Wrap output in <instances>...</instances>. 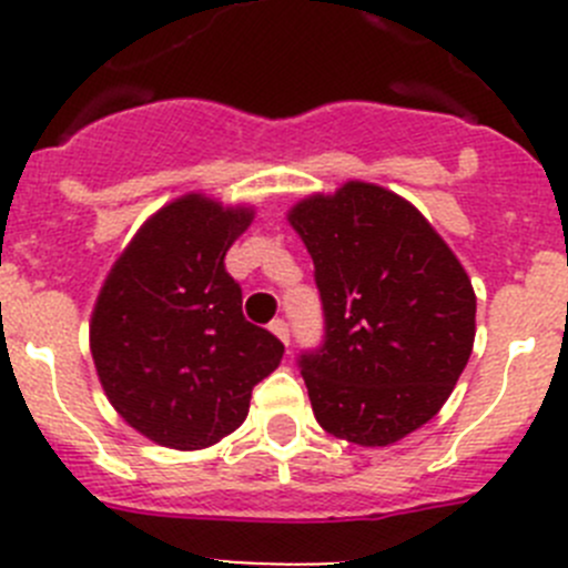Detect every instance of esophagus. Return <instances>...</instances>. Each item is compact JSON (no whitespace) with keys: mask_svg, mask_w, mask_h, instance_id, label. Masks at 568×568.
<instances>
[{"mask_svg":"<svg viewBox=\"0 0 568 568\" xmlns=\"http://www.w3.org/2000/svg\"><path fill=\"white\" fill-rule=\"evenodd\" d=\"M268 329H272V332H274V335H277V337H280V341H283V343H285V346H288L291 335H288V324H285V321H283V318H274V321H272V324H268Z\"/></svg>","mask_w":568,"mask_h":568,"instance_id":"esophagus-1","label":"esophagus"}]
</instances>
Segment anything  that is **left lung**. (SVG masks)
I'll list each match as a JSON object with an SVG mask.
<instances>
[{"label": "left lung", "instance_id": "8db88e82", "mask_svg": "<svg viewBox=\"0 0 568 568\" xmlns=\"http://www.w3.org/2000/svg\"><path fill=\"white\" fill-rule=\"evenodd\" d=\"M288 222L316 266L324 343L300 357L318 426L385 448L432 420L475 341V291L432 222L400 194L346 181Z\"/></svg>", "mask_w": 568, "mask_h": 568}]
</instances>
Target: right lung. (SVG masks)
<instances>
[{
    "label": "right lung",
    "mask_w": 568,
    "mask_h": 568,
    "mask_svg": "<svg viewBox=\"0 0 568 568\" xmlns=\"http://www.w3.org/2000/svg\"><path fill=\"white\" fill-rule=\"evenodd\" d=\"M252 205L189 192L162 205L109 268L90 318V352L109 404L134 432L200 450L236 432L252 387L285 346L242 313L225 272Z\"/></svg>",
    "instance_id": "1"
}]
</instances>
